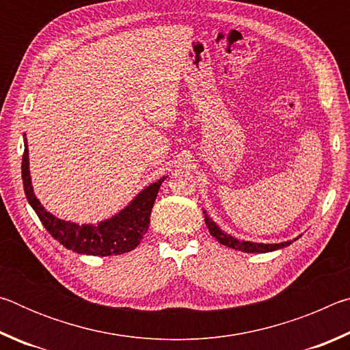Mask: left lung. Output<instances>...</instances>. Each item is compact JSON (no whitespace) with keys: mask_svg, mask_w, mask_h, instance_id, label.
Segmentation results:
<instances>
[{"mask_svg":"<svg viewBox=\"0 0 350 350\" xmlns=\"http://www.w3.org/2000/svg\"><path fill=\"white\" fill-rule=\"evenodd\" d=\"M204 217H205V224L208 227V232L211 233L213 238H216L222 245L234 248V250L239 252H245V253H267V252H275L278 248H284L292 244L293 241H296L299 238H295L293 241H286V242H280V244H262V242H250V241H239L233 238V236L227 234L225 232H222L219 228V225H216V222L206 215V211H204Z\"/></svg>","mask_w":350,"mask_h":350,"instance_id":"left-lung-1","label":"left lung"}]
</instances>
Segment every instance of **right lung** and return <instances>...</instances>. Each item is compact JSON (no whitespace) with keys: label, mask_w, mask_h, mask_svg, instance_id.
<instances>
[{"label":"right lung","mask_w":350,"mask_h":350,"mask_svg":"<svg viewBox=\"0 0 350 350\" xmlns=\"http://www.w3.org/2000/svg\"><path fill=\"white\" fill-rule=\"evenodd\" d=\"M21 177L29 204L37 213L41 224L44 225V228L51 233L52 238L57 239L68 250L79 254L111 256V254H122L134 250L144 239L145 233L148 232V225H150L154 200L157 198L159 188H161L165 177L168 176H163L162 179L142 189L128 206L97 225H79L70 221H63L52 213L46 211L44 206L40 204V200L33 194L26 137L25 154H23L21 162Z\"/></svg>","instance_id":"obj_1"}]
</instances>
